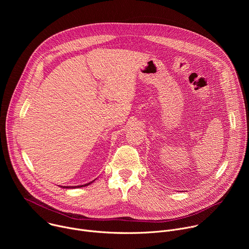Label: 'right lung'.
<instances>
[{
  "instance_id": "obj_1",
  "label": "right lung",
  "mask_w": 249,
  "mask_h": 249,
  "mask_svg": "<svg viewBox=\"0 0 249 249\" xmlns=\"http://www.w3.org/2000/svg\"><path fill=\"white\" fill-rule=\"evenodd\" d=\"M95 180V179H94ZM93 180V181H94ZM93 181H91V182H89V183H86L85 185H79V186H60V187H63V188H80V187H84V186H88V185H89L90 183H92Z\"/></svg>"
}]
</instances>
